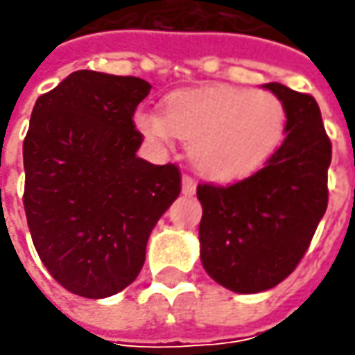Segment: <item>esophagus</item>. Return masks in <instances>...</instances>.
Here are the masks:
<instances>
[{"mask_svg":"<svg viewBox=\"0 0 355 355\" xmlns=\"http://www.w3.org/2000/svg\"><path fill=\"white\" fill-rule=\"evenodd\" d=\"M182 191H184V196L196 193V180L189 173H184V178H182Z\"/></svg>","mask_w":355,"mask_h":355,"instance_id":"1","label":"esophagus"}]
</instances>
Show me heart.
<instances>
[{"label":"heart","instance_id":"heart-1","mask_svg":"<svg viewBox=\"0 0 355 355\" xmlns=\"http://www.w3.org/2000/svg\"><path fill=\"white\" fill-rule=\"evenodd\" d=\"M286 104L270 90L209 87L173 92L164 114L138 112L134 122L148 140L187 142L193 168L211 180H235L259 170L279 150Z\"/></svg>","mask_w":355,"mask_h":355}]
</instances>
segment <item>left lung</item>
Returning a JSON list of instances; mask_svg holds the SVG:
<instances>
[{
	"label": "left lung",
	"mask_w": 355,
	"mask_h": 355,
	"mask_svg": "<svg viewBox=\"0 0 355 355\" xmlns=\"http://www.w3.org/2000/svg\"><path fill=\"white\" fill-rule=\"evenodd\" d=\"M265 89L286 104V138L265 166L231 185L199 184L201 263L233 293L268 291L286 279L328 207L332 142L318 103L280 83Z\"/></svg>",
	"instance_id": "obj_1"
}]
</instances>
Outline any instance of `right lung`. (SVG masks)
I'll list each match as a JSON object with an SVG mask.
<instances>
[{"label": "right lung", "instance_id": "1", "mask_svg": "<svg viewBox=\"0 0 355 355\" xmlns=\"http://www.w3.org/2000/svg\"><path fill=\"white\" fill-rule=\"evenodd\" d=\"M138 76L76 71L37 98L23 140V205L33 245L69 293L106 298L138 277L146 243L182 191L175 164L136 156Z\"/></svg>", "mask_w": 355, "mask_h": 355}]
</instances>
